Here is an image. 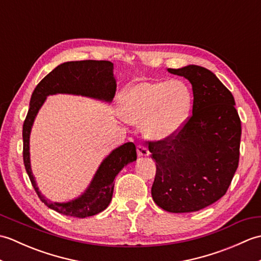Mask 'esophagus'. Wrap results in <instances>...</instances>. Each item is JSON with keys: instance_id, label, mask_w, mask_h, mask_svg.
Listing matches in <instances>:
<instances>
[{"instance_id": "obj_1", "label": "esophagus", "mask_w": 261, "mask_h": 261, "mask_svg": "<svg viewBox=\"0 0 261 261\" xmlns=\"http://www.w3.org/2000/svg\"><path fill=\"white\" fill-rule=\"evenodd\" d=\"M137 153H138V157H148L150 152H149L148 148L143 147V146H138L137 147Z\"/></svg>"}]
</instances>
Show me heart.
<instances>
[{"mask_svg":"<svg viewBox=\"0 0 261 261\" xmlns=\"http://www.w3.org/2000/svg\"><path fill=\"white\" fill-rule=\"evenodd\" d=\"M121 115L132 124H143L152 140H167L178 132L192 108L190 88L181 81L140 82L120 95Z\"/></svg>","mask_w":261,"mask_h":261,"instance_id":"1","label":"heart"}]
</instances>
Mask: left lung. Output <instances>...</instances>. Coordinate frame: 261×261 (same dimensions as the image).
Segmentation results:
<instances>
[{
  "instance_id": "1",
  "label": "left lung",
  "mask_w": 261,
  "mask_h": 261,
  "mask_svg": "<svg viewBox=\"0 0 261 261\" xmlns=\"http://www.w3.org/2000/svg\"><path fill=\"white\" fill-rule=\"evenodd\" d=\"M167 70L190 81L193 110L178 134L148 142L157 166L151 195L167 212H195L228 191L239 164L241 121L233 95L212 71L196 65Z\"/></svg>"
}]
</instances>
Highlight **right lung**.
I'll use <instances>...</instances> for the list:
<instances>
[{
	"label": "right lung",
	"mask_w": 261,
	"mask_h": 261,
	"mask_svg": "<svg viewBox=\"0 0 261 261\" xmlns=\"http://www.w3.org/2000/svg\"><path fill=\"white\" fill-rule=\"evenodd\" d=\"M116 90L113 64L108 60H81L60 64L43 79L33 91L30 108L23 123V162L27 174L39 198L49 208L56 212L87 218L102 212L109 206L114 190V178L127 164L137 160V149L134 142H126L110 152L103 159L85 192L68 202H53L39 191L30 163V134L39 110L47 96L55 94H71L111 103Z\"/></svg>",
	"instance_id": "add662e5"
}]
</instances>
